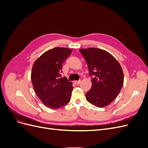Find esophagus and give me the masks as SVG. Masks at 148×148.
Masks as SVG:
<instances>
[{
  "mask_svg": "<svg viewBox=\"0 0 148 148\" xmlns=\"http://www.w3.org/2000/svg\"><path fill=\"white\" fill-rule=\"evenodd\" d=\"M74 83L76 84H79L80 83H81V80H78V81H74Z\"/></svg>",
  "mask_w": 148,
  "mask_h": 148,
  "instance_id": "1",
  "label": "esophagus"
}]
</instances>
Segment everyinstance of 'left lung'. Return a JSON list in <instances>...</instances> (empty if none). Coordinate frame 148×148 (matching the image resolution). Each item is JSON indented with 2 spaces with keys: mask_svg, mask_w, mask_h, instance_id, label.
Segmentation results:
<instances>
[{
  "mask_svg": "<svg viewBox=\"0 0 148 148\" xmlns=\"http://www.w3.org/2000/svg\"><path fill=\"white\" fill-rule=\"evenodd\" d=\"M92 77V87L86 93V100L98 107L108 106L120 93L123 73L120 64L110 53L101 49H79Z\"/></svg>",
  "mask_w": 148,
  "mask_h": 148,
  "instance_id": "obj_1",
  "label": "left lung"
}]
</instances>
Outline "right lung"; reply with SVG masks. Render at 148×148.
<instances>
[{"label": "right lung", "instance_id": "right-lung-1", "mask_svg": "<svg viewBox=\"0 0 148 148\" xmlns=\"http://www.w3.org/2000/svg\"><path fill=\"white\" fill-rule=\"evenodd\" d=\"M71 53V49L53 48L42 53L33 65L31 78L34 90L49 108H61L70 101L72 83L62 78L60 73L62 64Z\"/></svg>", "mask_w": 148, "mask_h": 148}]
</instances>
